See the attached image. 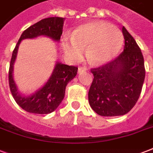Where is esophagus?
<instances>
[{"instance_id": "34e87169", "label": "esophagus", "mask_w": 153, "mask_h": 153, "mask_svg": "<svg viewBox=\"0 0 153 153\" xmlns=\"http://www.w3.org/2000/svg\"><path fill=\"white\" fill-rule=\"evenodd\" d=\"M87 71L86 67H79V69H78V72H79V74H82V73H83V72H86Z\"/></svg>"}]
</instances>
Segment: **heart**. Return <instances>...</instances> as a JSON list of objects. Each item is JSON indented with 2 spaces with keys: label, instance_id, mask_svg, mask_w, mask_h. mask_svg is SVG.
<instances>
[{
  "label": "heart",
  "instance_id": "b5f03b06",
  "mask_svg": "<svg viewBox=\"0 0 153 153\" xmlns=\"http://www.w3.org/2000/svg\"><path fill=\"white\" fill-rule=\"evenodd\" d=\"M123 33L118 27L105 21H92L79 27L71 39H64L62 48L72 59H79L86 48V55L93 64H104L111 61L121 50Z\"/></svg>",
  "mask_w": 153,
  "mask_h": 153
}]
</instances>
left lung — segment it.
<instances>
[{
    "instance_id": "left-lung-1",
    "label": "left lung",
    "mask_w": 153,
    "mask_h": 153,
    "mask_svg": "<svg viewBox=\"0 0 153 153\" xmlns=\"http://www.w3.org/2000/svg\"><path fill=\"white\" fill-rule=\"evenodd\" d=\"M122 33L123 51L110 62L91 70L94 79L89 90V103L100 116H121L128 113L137 102L145 81V62L140 48L125 27Z\"/></svg>"
}]
</instances>
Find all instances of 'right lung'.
<instances>
[{"label":"right lung","instance_id":"right-lung-1","mask_svg":"<svg viewBox=\"0 0 153 153\" xmlns=\"http://www.w3.org/2000/svg\"><path fill=\"white\" fill-rule=\"evenodd\" d=\"M63 21L64 18L62 17H49L30 26L20 36L13 51L8 71L9 88L16 102L28 113L48 114L55 110L64 98L67 83L77 74L78 67L57 62L47 83L32 95L23 97L17 91L13 77V64L16 58L19 45L22 39H32L39 36H46L59 41L62 34Z\"/></svg>","mask_w":153,"mask_h":153}]
</instances>
